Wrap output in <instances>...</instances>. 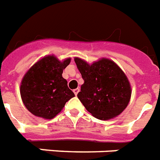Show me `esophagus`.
<instances>
[{"label": "esophagus", "mask_w": 160, "mask_h": 160, "mask_svg": "<svg viewBox=\"0 0 160 160\" xmlns=\"http://www.w3.org/2000/svg\"><path fill=\"white\" fill-rule=\"evenodd\" d=\"M73 92H74V95L76 96L77 94H78V92H80V89H79V88H76V89H74V91H73Z\"/></svg>", "instance_id": "esophagus-1"}]
</instances>
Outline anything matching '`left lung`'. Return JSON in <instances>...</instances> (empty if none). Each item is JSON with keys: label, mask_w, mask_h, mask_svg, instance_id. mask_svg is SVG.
<instances>
[{"label": "left lung", "mask_w": 160, "mask_h": 160, "mask_svg": "<svg viewBox=\"0 0 160 160\" xmlns=\"http://www.w3.org/2000/svg\"><path fill=\"white\" fill-rule=\"evenodd\" d=\"M74 62L84 80L77 97L86 110L103 120L122 113L131 96V85L122 69L107 58L92 64L79 58H75Z\"/></svg>", "instance_id": "left-lung-1"}]
</instances>
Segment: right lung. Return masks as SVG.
I'll list each match as a JSON object with an SVG mask.
<instances>
[{"label": "right lung", "instance_id": "right-lung-1", "mask_svg": "<svg viewBox=\"0 0 160 160\" xmlns=\"http://www.w3.org/2000/svg\"><path fill=\"white\" fill-rule=\"evenodd\" d=\"M70 58L59 61L56 57H44L24 74L20 94L24 106L37 117L51 119L58 114L74 94L68 87L62 71Z\"/></svg>", "mask_w": 160, "mask_h": 160}]
</instances>
